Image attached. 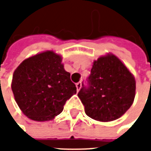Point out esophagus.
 I'll use <instances>...</instances> for the list:
<instances>
[{"label":"esophagus","instance_id":"1","mask_svg":"<svg viewBox=\"0 0 151 151\" xmlns=\"http://www.w3.org/2000/svg\"><path fill=\"white\" fill-rule=\"evenodd\" d=\"M76 89H77V91H80V89L81 88V82H78V83H76Z\"/></svg>","mask_w":151,"mask_h":151}]
</instances>
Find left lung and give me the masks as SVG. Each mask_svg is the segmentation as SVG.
Masks as SVG:
<instances>
[{"label":"left lung","instance_id":"1","mask_svg":"<svg viewBox=\"0 0 151 151\" xmlns=\"http://www.w3.org/2000/svg\"><path fill=\"white\" fill-rule=\"evenodd\" d=\"M135 88L134 76L118 57L110 54L93 62L87 86L82 84L78 96L88 117L110 122L131 107Z\"/></svg>","mask_w":151,"mask_h":151}]
</instances>
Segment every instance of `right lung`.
<instances>
[{
	"label": "right lung",
	"mask_w": 151,
	"mask_h": 151,
	"mask_svg": "<svg viewBox=\"0 0 151 151\" xmlns=\"http://www.w3.org/2000/svg\"><path fill=\"white\" fill-rule=\"evenodd\" d=\"M60 55L45 51L23 60L15 70L12 90L22 112L34 121H49L59 115L76 93L70 74Z\"/></svg>",
	"instance_id": "add662e5"
}]
</instances>
